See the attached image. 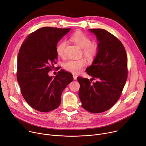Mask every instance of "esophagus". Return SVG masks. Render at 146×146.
Listing matches in <instances>:
<instances>
[{"label":"esophagus","mask_w":146,"mask_h":146,"mask_svg":"<svg viewBox=\"0 0 146 146\" xmlns=\"http://www.w3.org/2000/svg\"><path fill=\"white\" fill-rule=\"evenodd\" d=\"M73 79H74V80H76V79H77V76L76 74H73Z\"/></svg>","instance_id":"34e87169"}]
</instances>
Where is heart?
I'll list each match as a JSON object with an SVG mask.
<instances>
[{
	"instance_id": "b5f03b06",
	"label": "heart",
	"mask_w": 146,
	"mask_h": 146,
	"mask_svg": "<svg viewBox=\"0 0 146 146\" xmlns=\"http://www.w3.org/2000/svg\"><path fill=\"white\" fill-rule=\"evenodd\" d=\"M70 39L77 45L82 48L83 54L89 60H92L98 54L99 50V46L98 43L91 42L90 38L81 31H77L73 33ZM67 42L65 40L60 42L56 47L57 55L60 57L65 56V49ZM86 64L84 59L79 60H69L64 64V69L73 73H78Z\"/></svg>"
}]
</instances>
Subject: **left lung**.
Here are the masks:
<instances>
[{
	"mask_svg": "<svg viewBox=\"0 0 146 146\" xmlns=\"http://www.w3.org/2000/svg\"><path fill=\"white\" fill-rule=\"evenodd\" d=\"M98 41L99 52L86 71L90 80L77 77L82 107L91 113H99L110 109L117 102L127 79V57L121 42L102 29H89ZM93 80L95 82L92 83Z\"/></svg>",
	"mask_w": 146,
	"mask_h": 146,
	"instance_id": "left-lung-1",
	"label": "left lung"
}]
</instances>
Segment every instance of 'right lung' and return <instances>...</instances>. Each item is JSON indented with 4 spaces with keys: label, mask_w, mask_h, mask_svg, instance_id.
Wrapping results in <instances>:
<instances>
[{
    "label": "right lung",
    "mask_w": 146,
    "mask_h": 146,
    "mask_svg": "<svg viewBox=\"0 0 146 146\" xmlns=\"http://www.w3.org/2000/svg\"><path fill=\"white\" fill-rule=\"evenodd\" d=\"M70 31L42 27L29 35L19 50L17 80L26 102L38 111L57 109L63 91L73 80L72 74L63 69L54 77L48 74L56 63L57 43Z\"/></svg>",
    "instance_id": "add662e5"
}]
</instances>
